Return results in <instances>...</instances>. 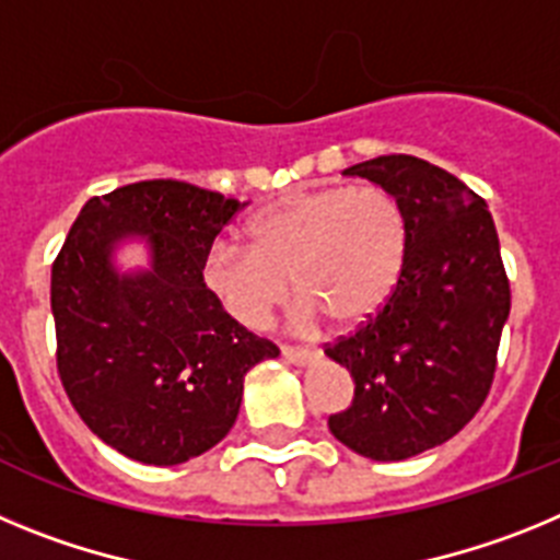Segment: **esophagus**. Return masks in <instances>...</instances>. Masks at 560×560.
Segmentation results:
<instances>
[{"mask_svg": "<svg viewBox=\"0 0 560 560\" xmlns=\"http://www.w3.org/2000/svg\"><path fill=\"white\" fill-rule=\"evenodd\" d=\"M280 355H283L289 364H296V368H308L311 361L316 359L314 350H303V348H289V345H283L280 348Z\"/></svg>", "mask_w": 560, "mask_h": 560, "instance_id": "obj_1", "label": "esophagus"}]
</instances>
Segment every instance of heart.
<instances>
[{
	"instance_id": "1",
	"label": "heart",
	"mask_w": 560,
	"mask_h": 560,
	"mask_svg": "<svg viewBox=\"0 0 560 560\" xmlns=\"http://www.w3.org/2000/svg\"><path fill=\"white\" fill-rule=\"evenodd\" d=\"M246 246L219 241L201 275L221 308L244 328H264L289 296L296 316L319 314L353 328L387 303L407 255V224L389 192L373 185L323 187L266 205L244 224Z\"/></svg>"
}]
</instances>
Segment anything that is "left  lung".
<instances>
[{"label": "left lung", "instance_id": "left-lung-1", "mask_svg": "<svg viewBox=\"0 0 560 560\" xmlns=\"http://www.w3.org/2000/svg\"><path fill=\"white\" fill-rule=\"evenodd\" d=\"M341 173L393 196L407 255L384 308L325 350L355 384L328 429L350 452L395 463L446 443L482 407L511 285L488 205L457 176L409 153Z\"/></svg>", "mask_w": 560, "mask_h": 560}]
</instances>
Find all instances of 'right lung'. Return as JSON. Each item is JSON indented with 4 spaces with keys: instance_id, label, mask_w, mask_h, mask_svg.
Segmentation results:
<instances>
[{
    "instance_id": "obj_1",
    "label": "right lung",
    "mask_w": 560,
    "mask_h": 560,
    "mask_svg": "<svg viewBox=\"0 0 560 560\" xmlns=\"http://www.w3.org/2000/svg\"><path fill=\"white\" fill-rule=\"evenodd\" d=\"M246 201L151 179L83 205L52 264L58 373L92 432L145 465H179L226 438L244 375L280 350L226 314L205 257ZM142 243L149 264L116 252Z\"/></svg>"
}]
</instances>
